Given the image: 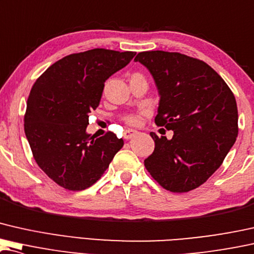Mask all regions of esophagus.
I'll use <instances>...</instances> for the list:
<instances>
[{"label": "esophagus", "instance_id": "34e87169", "mask_svg": "<svg viewBox=\"0 0 254 254\" xmlns=\"http://www.w3.org/2000/svg\"><path fill=\"white\" fill-rule=\"evenodd\" d=\"M136 134H138V131H137V130H134V129H127V130H125V133H124V137L126 138V139H130V138H133Z\"/></svg>", "mask_w": 254, "mask_h": 254}]
</instances>
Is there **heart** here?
<instances>
[{
  "mask_svg": "<svg viewBox=\"0 0 254 254\" xmlns=\"http://www.w3.org/2000/svg\"><path fill=\"white\" fill-rule=\"evenodd\" d=\"M125 121H126V123L129 124V125H137L138 121H139V118H138V116L129 115V116L125 117Z\"/></svg>",
  "mask_w": 254,
  "mask_h": 254,
  "instance_id": "heart-1",
  "label": "heart"
}]
</instances>
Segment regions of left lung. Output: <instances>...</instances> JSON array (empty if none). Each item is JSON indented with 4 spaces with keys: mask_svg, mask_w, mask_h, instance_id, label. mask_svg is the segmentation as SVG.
<instances>
[{
    "mask_svg": "<svg viewBox=\"0 0 254 254\" xmlns=\"http://www.w3.org/2000/svg\"><path fill=\"white\" fill-rule=\"evenodd\" d=\"M149 69L160 101L157 126L174 131L171 139L150 133V175L172 192H188L221 166L238 135L233 91L205 62L180 53L143 51L135 57Z\"/></svg>",
    "mask_w": 254,
    "mask_h": 254,
    "instance_id": "obj_1",
    "label": "left lung"
}]
</instances>
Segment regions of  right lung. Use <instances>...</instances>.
Wrapping results in <instances>:
<instances>
[{"mask_svg":"<svg viewBox=\"0 0 254 254\" xmlns=\"http://www.w3.org/2000/svg\"><path fill=\"white\" fill-rule=\"evenodd\" d=\"M134 51L96 48L68 55L48 67L33 84L24 129L39 167L72 191L101 179L124 139L112 131L87 134L89 113L100 105L104 82L133 60Z\"/></svg>","mask_w":254,"mask_h":254,"instance_id":"add662e5","label":"right lung"}]
</instances>
